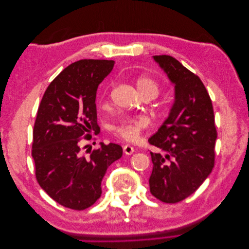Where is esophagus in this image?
<instances>
[{"label": "esophagus", "instance_id": "1", "mask_svg": "<svg viewBox=\"0 0 249 249\" xmlns=\"http://www.w3.org/2000/svg\"><path fill=\"white\" fill-rule=\"evenodd\" d=\"M134 152H135V149H134V147L132 146V145H130V144H125L124 146V153L125 154V155H132V154H134Z\"/></svg>", "mask_w": 249, "mask_h": 249}]
</instances>
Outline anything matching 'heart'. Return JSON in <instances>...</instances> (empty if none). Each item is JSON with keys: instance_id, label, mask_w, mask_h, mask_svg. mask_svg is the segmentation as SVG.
I'll return each mask as SVG.
<instances>
[{"instance_id": "obj_1", "label": "heart", "mask_w": 249, "mask_h": 249, "mask_svg": "<svg viewBox=\"0 0 249 249\" xmlns=\"http://www.w3.org/2000/svg\"><path fill=\"white\" fill-rule=\"evenodd\" d=\"M139 92L143 97L155 99L160 93V84L156 79L149 76H140L136 81ZM149 124V119L144 115L125 116L118 124L113 127L116 136L126 141H135L140 136L141 132Z\"/></svg>"}]
</instances>
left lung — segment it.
Returning <instances> with one entry per match:
<instances>
[{
	"mask_svg": "<svg viewBox=\"0 0 249 249\" xmlns=\"http://www.w3.org/2000/svg\"><path fill=\"white\" fill-rule=\"evenodd\" d=\"M154 60L175 85V103L148 139L149 144L161 149L150 153L149 189L159 200L176 203L196 191L212 172L217 139L214 110L196 74L171 56H154Z\"/></svg>",
	"mask_w": 249,
	"mask_h": 249,
	"instance_id": "1",
	"label": "left lung"
}]
</instances>
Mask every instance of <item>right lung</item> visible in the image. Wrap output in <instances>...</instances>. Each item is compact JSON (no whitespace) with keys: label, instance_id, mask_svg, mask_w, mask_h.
I'll return each instance as SVG.
<instances>
[{"label":"right lung","instance_id":"1","mask_svg":"<svg viewBox=\"0 0 249 249\" xmlns=\"http://www.w3.org/2000/svg\"><path fill=\"white\" fill-rule=\"evenodd\" d=\"M113 60L83 59L51 82L40 102L33 129L32 157L36 179L51 198L72 210H85L101 197L102 179L123 156L115 143L81 154V137L100 129L96 90L111 72Z\"/></svg>","mask_w":249,"mask_h":249}]
</instances>
